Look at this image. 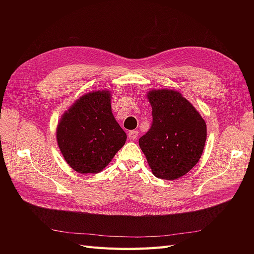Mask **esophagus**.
Segmentation results:
<instances>
[{"instance_id": "esophagus-1", "label": "esophagus", "mask_w": 254, "mask_h": 254, "mask_svg": "<svg viewBox=\"0 0 254 254\" xmlns=\"http://www.w3.org/2000/svg\"><path fill=\"white\" fill-rule=\"evenodd\" d=\"M137 134H139V132H137L136 130H130V131L128 132V139L130 141H134L137 137Z\"/></svg>"}]
</instances>
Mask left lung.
<instances>
[{"label": "left lung", "mask_w": 254, "mask_h": 254, "mask_svg": "<svg viewBox=\"0 0 254 254\" xmlns=\"http://www.w3.org/2000/svg\"><path fill=\"white\" fill-rule=\"evenodd\" d=\"M150 129L139 145L157 178L175 180L188 174L200 159L206 140L201 115L178 91L151 90Z\"/></svg>", "instance_id": "8db88e82"}]
</instances>
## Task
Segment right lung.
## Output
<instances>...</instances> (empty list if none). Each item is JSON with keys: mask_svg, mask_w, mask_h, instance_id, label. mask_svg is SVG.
Instances as JSON below:
<instances>
[{"mask_svg": "<svg viewBox=\"0 0 254 254\" xmlns=\"http://www.w3.org/2000/svg\"><path fill=\"white\" fill-rule=\"evenodd\" d=\"M111 93L94 91L78 98L60 119L57 143L66 163L79 174H97L110 163L127 135L111 111Z\"/></svg>", "mask_w": 254, "mask_h": 254, "instance_id": "add662e5", "label": "right lung"}]
</instances>
